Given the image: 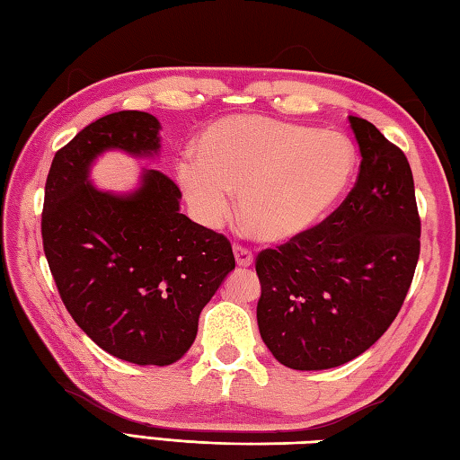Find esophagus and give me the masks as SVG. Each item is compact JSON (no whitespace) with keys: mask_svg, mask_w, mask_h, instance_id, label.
Wrapping results in <instances>:
<instances>
[{"mask_svg":"<svg viewBox=\"0 0 460 460\" xmlns=\"http://www.w3.org/2000/svg\"><path fill=\"white\" fill-rule=\"evenodd\" d=\"M234 256H236V264H238V266H242V268L252 266V262H254V256H252V252H250V250H248V248H244V246L234 244Z\"/></svg>","mask_w":460,"mask_h":460,"instance_id":"1","label":"esophagus"}]
</instances>
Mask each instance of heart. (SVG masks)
<instances>
[{
  "label": "heart",
  "mask_w": 460,
  "mask_h": 460,
  "mask_svg": "<svg viewBox=\"0 0 460 460\" xmlns=\"http://www.w3.org/2000/svg\"><path fill=\"white\" fill-rule=\"evenodd\" d=\"M176 178L190 210L218 228L238 196L250 236L282 244L316 226L341 200L357 166L349 137L331 129L238 114L208 126Z\"/></svg>",
  "instance_id": "heart-1"
}]
</instances>
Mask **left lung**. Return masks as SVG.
Here are the masks:
<instances>
[{
	"instance_id": "8db88e82",
	"label": "left lung",
	"mask_w": 460,
	"mask_h": 460,
	"mask_svg": "<svg viewBox=\"0 0 460 460\" xmlns=\"http://www.w3.org/2000/svg\"><path fill=\"white\" fill-rule=\"evenodd\" d=\"M349 122L362 155L350 194L323 224L256 258L260 336L294 370L368 350L401 310L420 254L409 160L367 119Z\"/></svg>"
}]
</instances>
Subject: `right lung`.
Masks as SVG:
<instances>
[{
    "instance_id": "add662e5",
    "label": "right lung",
    "mask_w": 460,
    "mask_h": 460,
    "mask_svg": "<svg viewBox=\"0 0 460 460\" xmlns=\"http://www.w3.org/2000/svg\"><path fill=\"white\" fill-rule=\"evenodd\" d=\"M160 128L136 110L85 126L51 162L41 214L43 252L75 324L140 367L184 357L202 308L236 266L222 234L180 212V190L162 172L142 170L124 194L92 184L103 152L158 155Z\"/></svg>"
}]
</instances>
